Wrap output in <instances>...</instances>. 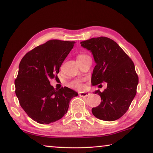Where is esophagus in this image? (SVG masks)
Segmentation results:
<instances>
[{
  "mask_svg": "<svg viewBox=\"0 0 153 153\" xmlns=\"http://www.w3.org/2000/svg\"><path fill=\"white\" fill-rule=\"evenodd\" d=\"M90 94V93L88 92H81L79 93V95L82 97H88Z\"/></svg>",
  "mask_w": 153,
  "mask_h": 153,
  "instance_id": "esophagus-1",
  "label": "esophagus"
}]
</instances>
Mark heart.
I'll list each match as a JSON object with an SVG mask.
<instances>
[{"label":"heart","mask_w":153,"mask_h":153,"mask_svg":"<svg viewBox=\"0 0 153 153\" xmlns=\"http://www.w3.org/2000/svg\"><path fill=\"white\" fill-rule=\"evenodd\" d=\"M86 56V55H79L77 58H81L83 56ZM69 86L72 88H77V89H82L84 88V84L82 83L79 81V80H74V81L71 82L70 84H69Z\"/></svg>","instance_id":"b5f03b06"}]
</instances>
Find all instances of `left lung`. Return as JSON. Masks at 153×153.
Returning <instances> with one entry per match:
<instances>
[{
    "mask_svg": "<svg viewBox=\"0 0 153 153\" xmlns=\"http://www.w3.org/2000/svg\"><path fill=\"white\" fill-rule=\"evenodd\" d=\"M83 48L91 52L96 66L93 69L92 86L107 87L101 92L96 90L101 102L92 108V114L99 120L112 121L126 113L136 94L138 77L135 66L115 41L107 37L92 38L80 42Z\"/></svg>",
    "mask_w": 153,
    "mask_h": 153,
    "instance_id": "left-lung-1",
    "label": "left lung"
}]
</instances>
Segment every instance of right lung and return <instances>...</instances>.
Listing matches in <instances>:
<instances>
[{"label":"right lung","mask_w":153,"mask_h":153,"mask_svg":"<svg viewBox=\"0 0 153 153\" xmlns=\"http://www.w3.org/2000/svg\"><path fill=\"white\" fill-rule=\"evenodd\" d=\"M75 43L49 40L28 52L20 62L15 94L21 107L37 123L48 124L60 120L71 100L78 95L69 88L56 90L50 84Z\"/></svg>","instance_id":"add662e5"}]
</instances>
